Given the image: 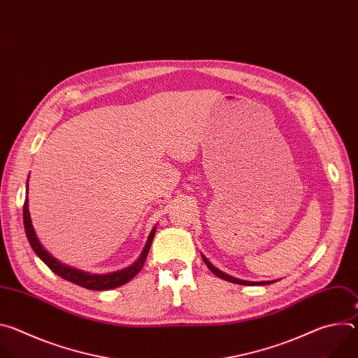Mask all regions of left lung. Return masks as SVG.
<instances>
[{
	"label": "left lung",
	"mask_w": 358,
	"mask_h": 358,
	"mask_svg": "<svg viewBox=\"0 0 358 358\" xmlns=\"http://www.w3.org/2000/svg\"><path fill=\"white\" fill-rule=\"evenodd\" d=\"M202 259H203V262H206V265L208 266V269L215 275V276H218V278H221V279H224V280H228V282H232V283H238V285H245V286H255V285H271V283H273V280H268V282H248V280H241V279H236V278H232V276H229V275H227V273H224V272H221V271H218L206 257H203L202 255Z\"/></svg>",
	"instance_id": "left-lung-1"
}]
</instances>
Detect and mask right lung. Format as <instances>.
I'll use <instances>...</instances> for the list:
<instances>
[{
  "mask_svg": "<svg viewBox=\"0 0 358 358\" xmlns=\"http://www.w3.org/2000/svg\"><path fill=\"white\" fill-rule=\"evenodd\" d=\"M24 227H25V234H27V238H28L32 249L35 250L38 257L48 265V268L50 271L55 272L58 276L64 278L65 280H69V282L79 285L82 287H86L89 290H109V289L122 286V285L127 283L129 280H131L141 271L147 255H148L152 238H155V234H156V227H155L148 235L147 243L140 255V258L131 266H129L123 271H119V272L108 273V275H90V273L69 268L66 265H62L55 258L50 257V255L42 248V245L39 243V241L35 235L32 224H31V217H29V211H28V198H25V202H24Z\"/></svg>",
  "mask_w": 358,
  "mask_h": 358,
  "instance_id": "1",
  "label": "right lung"
}]
</instances>
